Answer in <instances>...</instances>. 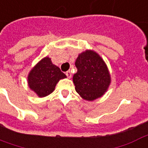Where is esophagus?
I'll use <instances>...</instances> for the list:
<instances>
[{
	"label": "esophagus",
	"instance_id": "esophagus-1",
	"mask_svg": "<svg viewBox=\"0 0 148 148\" xmlns=\"http://www.w3.org/2000/svg\"><path fill=\"white\" fill-rule=\"evenodd\" d=\"M66 77H69V78H71V76H72V74H71V72L70 71H66Z\"/></svg>",
	"mask_w": 148,
	"mask_h": 148
}]
</instances>
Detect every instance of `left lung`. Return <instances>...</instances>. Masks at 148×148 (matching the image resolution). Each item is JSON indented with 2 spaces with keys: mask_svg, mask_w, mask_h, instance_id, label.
Masks as SVG:
<instances>
[{
  "mask_svg": "<svg viewBox=\"0 0 148 148\" xmlns=\"http://www.w3.org/2000/svg\"><path fill=\"white\" fill-rule=\"evenodd\" d=\"M75 66L77 73L73 82L75 90L86 100L100 97L108 89L110 77L104 61L92 51H85L78 56Z\"/></svg>",
  "mask_w": 148,
  "mask_h": 148,
  "instance_id": "obj_1",
  "label": "left lung"
}]
</instances>
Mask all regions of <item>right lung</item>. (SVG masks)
<instances>
[{"label":"right lung","mask_w":148,"mask_h":148,"mask_svg":"<svg viewBox=\"0 0 148 148\" xmlns=\"http://www.w3.org/2000/svg\"><path fill=\"white\" fill-rule=\"evenodd\" d=\"M66 77L58 66L52 64L49 57H45L31 70L28 76V84L38 96L44 97L52 93L58 82Z\"/></svg>","instance_id":"add662e5"}]
</instances>
